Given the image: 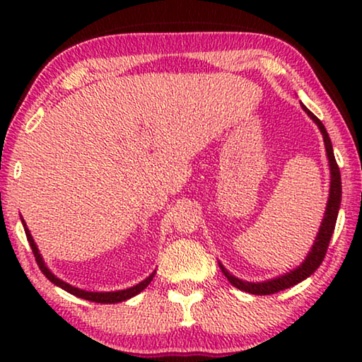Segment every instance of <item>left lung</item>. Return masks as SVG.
I'll list each match as a JSON object with an SVG mask.
<instances>
[{
	"mask_svg": "<svg viewBox=\"0 0 362 362\" xmlns=\"http://www.w3.org/2000/svg\"><path fill=\"white\" fill-rule=\"evenodd\" d=\"M301 107H303V110L308 113L311 120H313L316 125H318L321 133H323L326 156H328L329 171H331L328 204H326V212H325L323 222H321L320 232H318V235H316V240H315L313 247H311L310 254L306 255L303 264H301L300 267H296L295 270H291L290 274L276 276V279H274V280L257 281V284H252V281L240 280V279H237V276L230 275L229 272H227L224 267L219 264L222 274L227 276V280H229L230 284L235 286V288H239L242 291H247V293H252V295L276 293V291L290 288V286H293L296 284H300V281H303L305 279H308V276L313 274V272L321 265V262H323L325 255H326V250H328L331 235H333V232H334L336 219H338V211H339V206H341V173H339L338 163H336V158H334V153H333V145H331L328 132H326L323 123L320 122V118H316L313 113H311L305 105H301Z\"/></svg>",
	"mask_w": 362,
	"mask_h": 362,
	"instance_id": "8db88e82",
	"label": "left lung"
}]
</instances>
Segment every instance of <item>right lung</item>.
<instances>
[{"mask_svg": "<svg viewBox=\"0 0 362 362\" xmlns=\"http://www.w3.org/2000/svg\"><path fill=\"white\" fill-rule=\"evenodd\" d=\"M23 226H24V232H26L29 245H31V249H33V254H34V257H36V262H37L39 269H41L42 274L46 275V279L49 281H52L54 285L61 286L62 290L69 291V293H71V295L78 296V298H83V300H88V301H95V303H120V301H125L128 298H132V296H135V295L140 293V291L145 290L146 286L150 285V281L153 280V276H155V272H153L150 276H146V279L143 280V281H140V284H138V285L132 286V288L118 290V291H86V290L76 288V286L69 285V284H66V281H62L61 279H57V276L54 275L52 272L47 269L46 264H44L41 254H39L36 244H34V239H33L31 232H29L26 224H24V221H23Z\"/></svg>", "mask_w": 362, "mask_h": 362, "instance_id": "add662e5", "label": "right lung"}]
</instances>
